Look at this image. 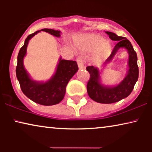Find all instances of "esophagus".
I'll return each instance as SVG.
<instances>
[{
    "label": "esophagus",
    "instance_id": "1",
    "mask_svg": "<svg viewBox=\"0 0 152 152\" xmlns=\"http://www.w3.org/2000/svg\"><path fill=\"white\" fill-rule=\"evenodd\" d=\"M77 62L79 68H80V70L81 69H84V68H85L84 60H83L81 57H78L77 59Z\"/></svg>",
    "mask_w": 152,
    "mask_h": 152
}]
</instances>
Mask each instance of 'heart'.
<instances>
[{"instance_id":"b5f03b06","label":"heart","mask_w":152,"mask_h":152,"mask_svg":"<svg viewBox=\"0 0 152 152\" xmlns=\"http://www.w3.org/2000/svg\"><path fill=\"white\" fill-rule=\"evenodd\" d=\"M82 46L86 51L95 50L93 57L97 61L105 59L111 50V43L104 41L102 37L97 34H86L84 36Z\"/></svg>"}]
</instances>
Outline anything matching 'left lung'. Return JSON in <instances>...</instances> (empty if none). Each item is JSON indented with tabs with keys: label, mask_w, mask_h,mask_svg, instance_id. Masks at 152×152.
Wrapping results in <instances>:
<instances>
[{
	"label": "left lung",
	"mask_w": 152,
	"mask_h": 152,
	"mask_svg": "<svg viewBox=\"0 0 152 152\" xmlns=\"http://www.w3.org/2000/svg\"><path fill=\"white\" fill-rule=\"evenodd\" d=\"M106 33L111 40L118 41V43L104 65L111 61L120 48H124L129 53V70L126 77L119 84L114 86H108L101 83L98 68L93 66H87V71L90 73V80L87 83V92L89 97L97 102L111 104L117 102L131 94L138 79L139 70L137 64V54L130 41L125 37H119L113 32H106Z\"/></svg>",
	"instance_id": "8db88e82"
}]
</instances>
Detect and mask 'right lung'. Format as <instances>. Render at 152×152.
Returning a JSON list of instances; mask_svg holds the SVG:
<instances>
[{
  "mask_svg": "<svg viewBox=\"0 0 152 152\" xmlns=\"http://www.w3.org/2000/svg\"><path fill=\"white\" fill-rule=\"evenodd\" d=\"M45 31L56 37H59L61 32L52 29H42L31 34L25 40L17 57L16 75L23 93L34 102L44 106L59 104L64 99L68 82L77 72L78 66L75 61L61 59L60 57L55 73L45 82H37L31 79L23 66V59L27 53L29 41L35 34Z\"/></svg>",
  "mask_w": 152,
  "mask_h": 152,
  "instance_id": "right-lung-1",
  "label": "right lung"
}]
</instances>
